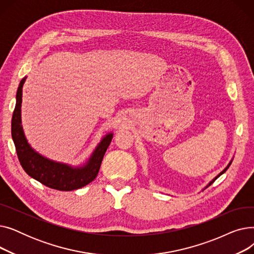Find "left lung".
<instances>
[{
	"label": "left lung",
	"instance_id": "left-lung-1",
	"mask_svg": "<svg viewBox=\"0 0 254 254\" xmlns=\"http://www.w3.org/2000/svg\"><path fill=\"white\" fill-rule=\"evenodd\" d=\"M232 162H233V161H231V162H230V164H229V165H228V166H226V168H225V169H224V170H223V171H222V172H221V173H219V174H218V175H217V176H216V177H215V178H214V179H213V180H212V181H211V182H210V183H209V184H208V185H207V186H206V188H208V186H210V185H211V184H212V183H213V182H214V181H215V180H216V179H217V178H218V177H219V176H221V175H222V174H223V173H224V172H225V171H226V170H228V169H229V167H230V166H231V164H232Z\"/></svg>",
	"mask_w": 254,
	"mask_h": 254
}]
</instances>
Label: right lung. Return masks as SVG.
I'll return each instance as SVG.
<instances>
[{
  "label": "right lung",
  "instance_id": "obj_1",
  "mask_svg": "<svg viewBox=\"0 0 254 254\" xmlns=\"http://www.w3.org/2000/svg\"><path fill=\"white\" fill-rule=\"evenodd\" d=\"M24 81L25 78L21 80L17 89L16 105L14 111H13L11 123L12 139L14 142L21 167L26 174L44 184L47 188L63 191H70L83 188L97 177L104 154L110 145L113 134L110 132L102 139L87 163L82 167H72L51 161V159L36 152L28 143L21 126L20 109Z\"/></svg>",
  "mask_w": 254,
  "mask_h": 254
}]
</instances>
